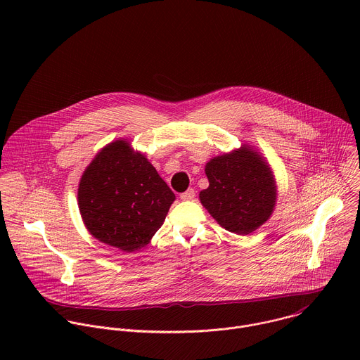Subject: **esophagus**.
I'll return each instance as SVG.
<instances>
[{"mask_svg":"<svg viewBox=\"0 0 360 360\" xmlns=\"http://www.w3.org/2000/svg\"><path fill=\"white\" fill-rule=\"evenodd\" d=\"M193 198H195V189L193 188H189V189H186L185 192L181 193V199L182 200H191Z\"/></svg>","mask_w":360,"mask_h":360,"instance_id":"34e87169","label":"esophagus"}]
</instances>
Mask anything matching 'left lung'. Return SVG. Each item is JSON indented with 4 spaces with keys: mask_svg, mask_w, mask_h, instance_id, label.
<instances>
[{
    "mask_svg": "<svg viewBox=\"0 0 360 360\" xmlns=\"http://www.w3.org/2000/svg\"><path fill=\"white\" fill-rule=\"evenodd\" d=\"M210 186L200 191L205 208L229 232L248 235L272 214L276 189L271 169L250 149L214 158L205 168Z\"/></svg>",
    "mask_w": 360,
    "mask_h": 360,
    "instance_id": "1",
    "label": "left lung"
}]
</instances>
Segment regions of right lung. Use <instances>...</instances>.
<instances>
[{
  "mask_svg": "<svg viewBox=\"0 0 360 360\" xmlns=\"http://www.w3.org/2000/svg\"><path fill=\"white\" fill-rule=\"evenodd\" d=\"M175 193L127 141L102 149L85 169L78 205L94 238L125 252L145 246L162 226Z\"/></svg>",
  "mask_w": 360,
  "mask_h": 360,
  "instance_id": "add662e5",
  "label": "right lung"
}]
</instances>
